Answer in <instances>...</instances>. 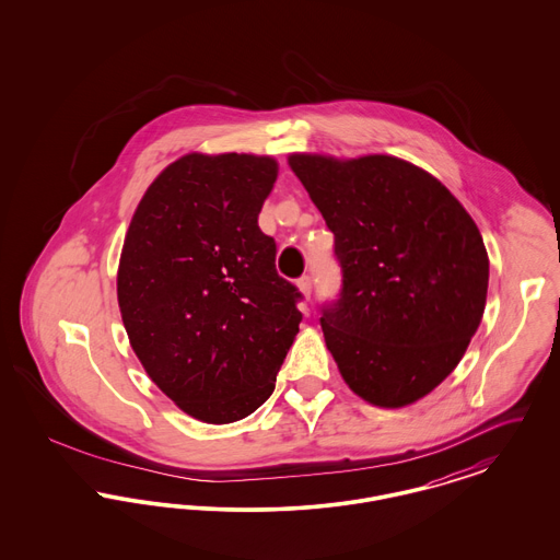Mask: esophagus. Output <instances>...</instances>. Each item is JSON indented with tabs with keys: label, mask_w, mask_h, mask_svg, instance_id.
Segmentation results:
<instances>
[{
	"label": "esophagus",
	"mask_w": 560,
	"mask_h": 560,
	"mask_svg": "<svg viewBox=\"0 0 560 560\" xmlns=\"http://www.w3.org/2000/svg\"><path fill=\"white\" fill-rule=\"evenodd\" d=\"M298 290H300V293L308 300L311 298V293H313V281H311V277H302V279H298Z\"/></svg>",
	"instance_id": "34e87169"
}]
</instances>
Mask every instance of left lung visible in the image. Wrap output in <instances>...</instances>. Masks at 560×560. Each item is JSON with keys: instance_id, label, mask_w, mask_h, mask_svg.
<instances>
[{"instance_id": "1", "label": "left lung", "mask_w": 560, "mask_h": 560, "mask_svg": "<svg viewBox=\"0 0 560 560\" xmlns=\"http://www.w3.org/2000/svg\"><path fill=\"white\" fill-rule=\"evenodd\" d=\"M288 163L334 233L345 279L320 327L348 388L388 409L427 397L485 313L479 226L450 188L393 155L292 153Z\"/></svg>"}]
</instances>
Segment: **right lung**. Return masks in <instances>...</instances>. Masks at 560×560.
Returning <instances> with one entry per match:
<instances>
[{"instance_id":"1","label":"right lung","mask_w":560,"mask_h":560,"mask_svg":"<svg viewBox=\"0 0 560 560\" xmlns=\"http://www.w3.org/2000/svg\"><path fill=\"white\" fill-rule=\"evenodd\" d=\"M268 155L188 153L147 188L117 268V302L144 372L190 418L231 424L275 390L302 313L258 213Z\"/></svg>"}]
</instances>
